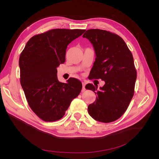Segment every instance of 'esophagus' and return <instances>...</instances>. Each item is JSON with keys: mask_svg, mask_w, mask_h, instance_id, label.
Wrapping results in <instances>:
<instances>
[{"mask_svg": "<svg viewBox=\"0 0 159 159\" xmlns=\"http://www.w3.org/2000/svg\"><path fill=\"white\" fill-rule=\"evenodd\" d=\"M85 84L84 82H83V83H82V89H83V90H85Z\"/></svg>", "mask_w": 159, "mask_h": 159, "instance_id": "34e87169", "label": "esophagus"}]
</instances>
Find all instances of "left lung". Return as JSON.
Wrapping results in <instances>:
<instances>
[{
	"instance_id": "1",
	"label": "left lung",
	"mask_w": 159,
	"mask_h": 159,
	"mask_svg": "<svg viewBox=\"0 0 159 159\" xmlns=\"http://www.w3.org/2000/svg\"><path fill=\"white\" fill-rule=\"evenodd\" d=\"M83 37L92 44L96 56L90 79H102L105 83L99 90L93 84L85 85L98 95L89 105L88 113L99 122L116 121L125 112L134 95L137 71L133 55L126 43L114 33L90 29Z\"/></svg>"
}]
</instances>
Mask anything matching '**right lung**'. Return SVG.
I'll use <instances>...</instances> for the list:
<instances>
[{"instance_id": "right-lung-1", "label": "right lung", "mask_w": 159, "mask_h": 159, "mask_svg": "<svg viewBox=\"0 0 159 159\" xmlns=\"http://www.w3.org/2000/svg\"><path fill=\"white\" fill-rule=\"evenodd\" d=\"M85 30L53 29L32 37L19 58L20 84L30 107L44 121H55L82 88L78 79L60 82L57 67L64 64L68 45Z\"/></svg>"}]
</instances>
